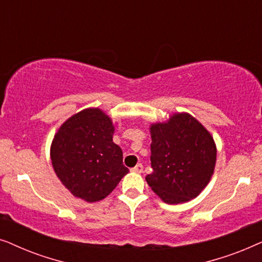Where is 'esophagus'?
Returning a JSON list of instances; mask_svg holds the SVG:
<instances>
[{
    "label": "esophagus",
    "mask_w": 262,
    "mask_h": 262,
    "mask_svg": "<svg viewBox=\"0 0 262 262\" xmlns=\"http://www.w3.org/2000/svg\"><path fill=\"white\" fill-rule=\"evenodd\" d=\"M131 171H134V173H142V171H143V164L138 163L137 166L131 168Z\"/></svg>",
    "instance_id": "esophagus-1"
}]
</instances>
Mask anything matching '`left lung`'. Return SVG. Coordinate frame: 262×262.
I'll use <instances>...</instances> for the list:
<instances>
[{"instance_id": "8db88e82", "label": "left lung", "mask_w": 262, "mask_h": 262, "mask_svg": "<svg viewBox=\"0 0 262 262\" xmlns=\"http://www.w3.org/2000/svg\"><path fill=\"white\" fill-rule=\"evenodd\" d=\"M152 173L145 180L168 204L195 198L209 184L216 164V145L209 131L187 113L174 114L168 123L154 124Z\"/></svg>"}]
</instances>
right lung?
Wrapping results in <instances>:
<instances>
[{"label": "right lung", "instance_id": "1", "mask_svg": "<svg viewBox=\"0 0 262 262\" xmlns=\"http://www.w3.org/2000/svg\"><path fill=\"white\" fill-rule=\"evenodd\" d=\"M113 132L112 121L105 113L88 108L69 118L53 138V169L77 198L99 202L128 173L120 146L113 143Z\"/></svg>", "mask_w": 262, "mask_h": 262}]
</instances>
